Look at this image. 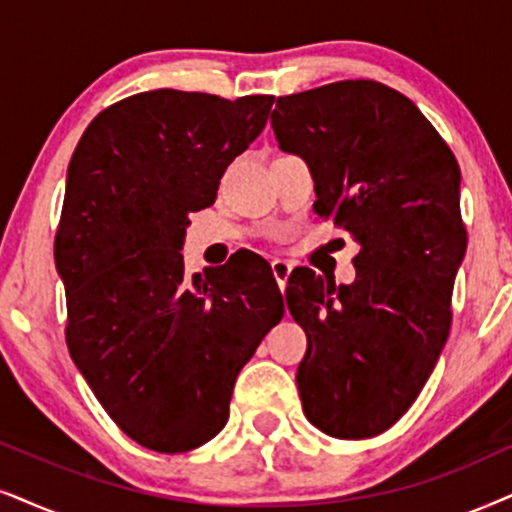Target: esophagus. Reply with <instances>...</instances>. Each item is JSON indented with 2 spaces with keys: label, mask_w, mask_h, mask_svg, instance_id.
I'll list each match as a JSON object with an SVG mask.
<instances>
[{
  "label": "esophagus",
  "mask_w": 512,
  "mask_h": 512,
  "mask_svg": "<svg viewBox=\"0 0 512 512\" xmlns=\"http://www.w3.org/2000/svg\"><path fill=\"white\" fill-rule=\"evenodd\" d=\"M290 271H293V264L286 262V260H274V262H271V274H274L278 288H281V293H283V290H286Z\"/></svg>",
  "instance_id": "esophagus-1"
}]
</instances>
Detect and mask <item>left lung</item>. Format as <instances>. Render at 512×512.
<instances>
[{"instance_id": "left-lung-1", "label": "left lung", "mask_w": 512, "mask_h": 512, "mask_svg": "<svg viewBox=\"0 0 512 512\" xmlns=\"http://www.w3.org/2000/svg\"><path fill=\"white\" fill-rule=\"evenodd\" d=\"M271 127L312 170L316 215L359 243L349 286L309 267L288 278L307 333L304 416L331 437H375L411 409L449 338L468 248L461 167L416 103L373 80L278 96Z\"/></svg>"}]
</instances>
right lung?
<instances>
[{
  "instance_id": "1",
  "label": "right lung",
  "mask_w": 512,
  "mask_h": 512,
  "mask_svg": "<svg viewBox=\"0 0 512 512\" xmlns=\"http://www.w3.org/2000/svg\"><path fill=\"white\" fill-rule=\"evenodd\" d=\"M274 96L153 89L101 111L68 165L54 257L66 342L115 425L160 454L219 435L241 368L281 321L271 269L186 276L189 215L260 137Z\"/></svg>"
}]
</instances>
